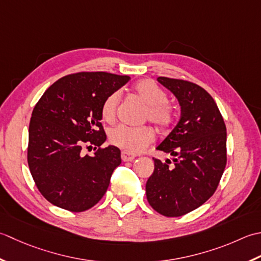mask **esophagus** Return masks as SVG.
I'll return each mask as SVG.
<instances>
[{"label": "esophagus", "mask_w": 261, "mask_h": 261, "mask_svg": "<svg viewBox=\"0 0 261 261\" xmlns=\"http://www.w3.org/2000/svg\"><path fill=\"white\" fill-rule=\"evenodd\" d=\"M136 158V154L128 152V151H123L121 152V160L124 162H128V161H133Z\"/></svg>", "instance_id": "1"}]
</instances>
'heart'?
Masks as SVG:
<instances>
[{
	"label": "heart",
	"instance_id": "b5f03b06",
	"mask_svg": "<svg viewBox=\"0 0 261 261\" xmlns=\"http://www.w3.org/2000/svg\"><path fill=\"white\" fill-rule=\"evenodd\" d=\"M136 97L146 105L144 118L160 129H168L173 124L174 109L168 102V95L163 89L151 80H142L134 86ZM121 94L114 91L108 94L101 105V117L105 121H113L117 114ZM154 133L148 126L118 125L109 132V141L113 145L128 152H141L151 144Z\"/></svg>",
	"mask_w": 261,
	"mask_h": 261
}]
</instances>
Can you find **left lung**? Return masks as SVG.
Listing matches in <instances>:
<instances>
[{
  "label": "left lung",
  "mask_w": 261,
  "mask_h": 261,
  "mask_svg": "<svg viewBox=\"0 0 261 261\" xmlns=\"http://www.w3.org/2000/svg\"><path fill=\"white\" fill-rule=\"evenodd\" d=\"M181 107V117L156 150L173 159L153 158L145 189L148 204L168 217L198 208L215 193L226 166V127L212 95L198 84L160 76Z\"/></svg>",
  "instance_id": "left-lung-1"
}]
</instances>
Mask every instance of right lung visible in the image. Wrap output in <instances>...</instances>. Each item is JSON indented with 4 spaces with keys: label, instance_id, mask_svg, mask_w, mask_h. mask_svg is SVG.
Segmentation results:
<instances>
[{
    "label": "right lung",
    "instance_id": "obj_1",
    "mask_svg": "<svg viewBox=\"0 0 261 261\" xmlns=\"http://www.w3.org/2000/svg\"><path fill=\"white\" fill-rule=\"evenodd\" d=\"M128 75L79 72L51 84L36 103L29 124L28 166L40 194L71 212L91 208L103 197L120 150L106 138L101 105ZM95 146L91 157L83 150ZM98 150H96V147Z\"/></svg>",
    "mask_w": 261,
    "mask_h": 261
}]
</instances>
